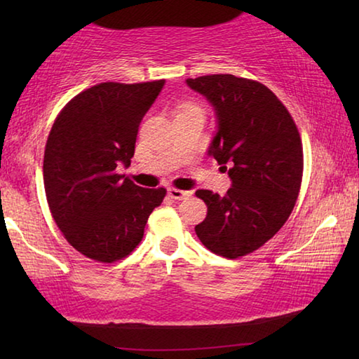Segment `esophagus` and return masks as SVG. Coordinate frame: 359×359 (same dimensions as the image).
<instances>
[{"mask_svg":"<svg viewBox=\"0 0 359 359\" xmlns=\"http://www.w3.org/2000/svg\"><path fill=\"white\" fill-rule=\"evenodd\" d=\"M168 194L175 201H180V199H185L191 194V191H184V190H177V188H169Z\"/></svg>","mask_w":359,"mask_h":359,"instance_id":"esophagus-1","label":"esophagus"}]
</instances>
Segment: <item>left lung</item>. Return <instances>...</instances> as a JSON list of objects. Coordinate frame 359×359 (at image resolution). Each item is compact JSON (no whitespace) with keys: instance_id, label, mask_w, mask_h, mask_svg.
<instances>
[{"instance_id":"obj_1","label":"left lung","mask_w":359,"mask_h":359,"mask_svg":"<svg viewBox=\"0 0 359 359\" xmlns=\"http://www.w3.org/2000/svg\"><path fill=\"white\" fill-rule=\"evenodd\" d=\"M185 82L214 107L217 133L208 154L231 179L224 196L196 191L208 217L194 231L215 255L244 257L266 244L294 208L304 165L299 133L287 107L257 81L212 74Z\"/></svg>"}]
</instances>
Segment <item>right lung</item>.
I'll use <instances>...</instances> for the list:
<instances>
[{
  "mask_svg": "<svg viewBox=\"0 0 359 359\" xmlns=\"http://www.w3.org/2000/svg\"><path fill=\"white\" fill-rule=\"evenodd\" d=\"M165 87L104 82L74 96L53 123L44 154L48 208L66 241L85 257L112 263L142 241L165 188H142L128 168L141 120Z\"/></svg>",
  "mask_w": 359,
  "mask_h": 359,
  "instance_id": "add662e5",
  "label": "right lung"
}]
</instances>
